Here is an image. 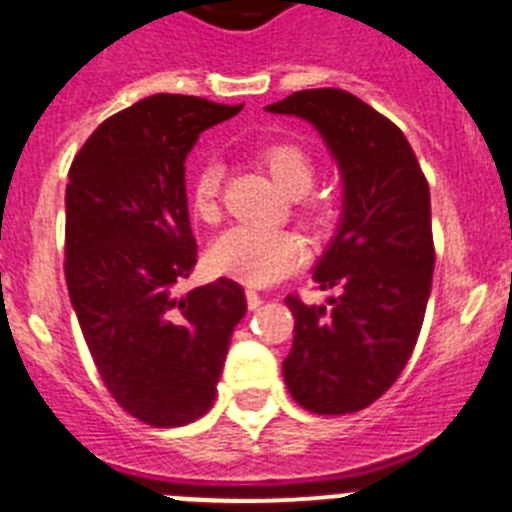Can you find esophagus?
I'll use <instances>...</instances> for the list:
<instances>
[{
	"label": "esophagus",
	"mask_w": 512,
	"mask_h": 512,
	"mask_svg": "<svg viewBox=\"0 0 512 512\" xmlns=\"http://www.w3.org/2000/svg\"><path fill=\"white\" fill-rule=\"evenodd\" d=\"M246 302H248V310H256V307H261L264 297H261L256 289H246Z\"/></svg>",
	"instance_id": "obj_1"
}]
</instances>
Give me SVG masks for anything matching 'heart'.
Segmentation results:
<instances>
[{"label": "heart", "instance_id": "obj_1", "mask_svg": "<svg viewBox=\"0 0 512 512\" xmlns=\"http://www.w3.org/2000/svg\"><path fill=\"white\" fill-rule=\"evenodd\" d=\"M256 161L289 197H302L312 187L315 164L310 153L297 143L289 140L266 143L256 151ZM220 187H223V166L217 161H207L192 176L189 207L200 223L212 225L220 220ZM305 212L310 217H323V207L318 202H310ZM302 259H305L302 238L282 228H233L220 235L210 251V264L217 274L253 287L279 282L289 271H295Z\"/></svg>", "mask_w": 512, "mask_h": 512}]
</instances>
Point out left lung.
Masks as SVG:
<instances>
[{
  "label": "left lung",
  "instance_id": "1",
  "mask_svg": "<svg viewBox=\"0 0 512 512\" xmlns=\"http://www.w3.org/2000/svg\"><path fill=\"white\" fill-rule=\"evenodd\" d=\"M310 122L341 171L336 235L312 269L328 305L287 297L295 341L289 395L320 415H346L390 390L418 341L433 279L431 192L395 122L343 89H305L266 107Z\"/></svg>",
  "mask_w": 512,
  "mask_h": 512
}]
</instances>
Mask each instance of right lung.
I'll return each mask as SVG.
<instances>
[{
    "mask_svg": "<svg viewBox=\"0 0 512 512\" xmlns=\"http://www.w3.org/2000/svg\"><path fill=\"white\" fill-rule=\"evenodd\" d=\"M241 104L153 94L104 120L66 184V284L81 333L120 408L156 428L215 402L246 295L233 279L176 287L197 264L184 164L200 133Z\"/></svg>",
    "mask_w": 512,
    "mask_h": 512,
    "instance_id": "add662e5",
    "label": "right lung"
}]
</instances>
